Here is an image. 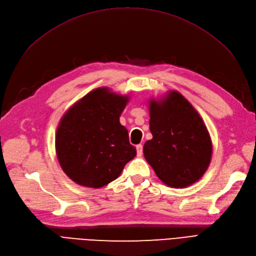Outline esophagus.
<instances>
[{"label":"esophagus","mask_w":256,"mask_h":256,"mask_svg":"<svg viewBox=\"0 0 256 256\" xmlns=\"http://www.w3.org/2000/svg\"><path fill=\"white\" fill-rule=\"evenodd\" d=\"M136 152H138V156H142V154H143V145L142 144L136 145Z\"/></svg>","instance_id":"esophagus-1"}]
</instances>
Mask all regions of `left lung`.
<instances>
[{
	"instance_id": "obj_1",
	"label": "left lung",
	"mask_w": 256,
	"mask_h": 256,
	"mask_svg": "<svg viewBox=\"0 0 256 256\" xmlns=\"http://www.w3.org/2000/svg\"><path fill=\"white\" fill-rule=\"evenodd\" d=\"M152 140L143 152L159 180L168 187L184 188L207 171L212 144L198 111L180 92L170 90L162 99L150 100Z\"/></svg>"
}]
</instances>
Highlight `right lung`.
I'll list each match as a JSON object with an SVG mask.
<instances>
[{"label": "right lung", "mask_w": 256, "mask_h": 256, "mask_svg": "<svg viewBox=\"0 0 256 256\" xmlns=\"http://www.w3.org/2000/svg\"><path fill=\"white\" fill-rule=\"evenodd\" d=\"M129 96L99 88L65 112L56 129V150L62 170L83 187L102 188L118 178L136 154L120 116Z\"/></svg>", "instance_id": "add662e5"}]
</instances>
